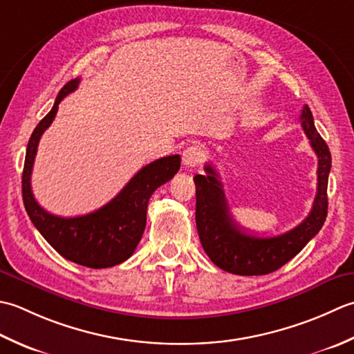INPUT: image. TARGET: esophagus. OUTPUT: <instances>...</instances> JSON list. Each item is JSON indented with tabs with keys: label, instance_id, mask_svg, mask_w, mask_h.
<instances>
[{
	"label": "esophagus",
	"instance_id": "esophagus-1",
	"mask_svg": "<svg viewBox=\"0 0 354 354\" xmlns=\"http://www.w3.org/2000/svg\"><path fill=\"white\" fill-rule=\"evenodd\" d=\"M203 158H205V149L200 145L187 147L182 154V160L186 168H196L197 165L201 163Z\"/></svg>",
	"mask_w": 354,
	"mask_h": 354
}]
</instances>
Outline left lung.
Returning a JSON list of instances; mask_svg holds the SVG:
<instances>
[{
	"label": "left lung",
	"mask_w": 354,
	"mask_h": 354,
	"mask_svg": "<svg viewBox=\"0 0 354 354\" xmlns=\"http://www.w3.org/2000/svg\"><path fill=\"white\" fill-rule=\"evenodd\" d=\"M299 119L310 145L318 156V189L307 218L288 232L266 238L243 232L229 212L220 176L212 165H205V176L194 177L198 236L206 255L217 268L244 277L268 275L297 257L321 230L328 209L331 154L326 140L316 131L313 114L307 105L302 108Z\"/></svg>",
	"instance_id": "obj_1"
}]
</instances>
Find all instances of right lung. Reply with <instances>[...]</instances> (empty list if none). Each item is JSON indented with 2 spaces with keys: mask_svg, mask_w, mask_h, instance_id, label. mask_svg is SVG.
Returning <instances> with one entry per match:
<instances>
[{
  "mask_svg": "<svg viewBox=\"0 0 354 354\" xmlns=\"http://www.w3.org/2000/svg\"><path fill=\"white\" fill-rule=\"evenodd\" d=\"M79 81V77L71 79L62 86L52 110L33 129L26 151L23 200L35 227L57 254L85 268L105 269L133 255L147 226L148 201L158 186L177 174L180 156L162 157L143 167L116 197L95 212L64 218L42 209L33 197L30 183L38 143L52 125L61 100L77 88Z\"/></svg>",
  "mask_w": 354,
  "mask_h": 354,
  "instance_id": "right-lung-1",
  "label": "right lung"
}]
</instances>
